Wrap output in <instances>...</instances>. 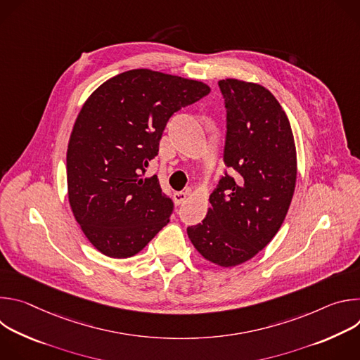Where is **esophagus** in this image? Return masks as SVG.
<instances>
[{"label":"esophagus","mask_w":360,"mask_h":360,"mask_svg":"<svg viewBox=\"0 0 360 360\" xmlns=\"http://www.w3.org/2000/svg\"><path fill=\"white\" fill-rule=\"evenodd\" d=\"M188 196H189V193H188V192H175V193H174L175 203H176V205L184 203V202L186 200V198H188Z\"/></svg>","instance_id":"esophagus-1"}]
</instances>
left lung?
<instances>
[{"label": "left lung", "mask_w": 360, "mask_h": 360, "mask_svg": "<svg viewBox=\"0 0 360 360\" xmlns=\"http://www.w3.org/2000/svg\"><path fill=\"white\" fill-rule=\"evenodd\" d=\"M226 108L225 174L205 219L186 229L205 259L231 268L261 252L278 233L296 185V148L278 99L259 84L221 79Z\"/></svg>", "instance_id": "1"}]
</instances>
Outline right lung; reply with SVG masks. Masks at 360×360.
<instances>
[{"instance_id": "add662e5", "label": "right lung", "mask_w": 360, "mask_h": 360, "mask_svg": "<svg viewBox=\"0 0 360 360\" xmlns=\"http://www.w3.org/2000/svg\"><path fill=\"white\" fill-rule=\"evenodd\" d=\"M210 92L200 81L141 68L112 77L85 101L67 149L68 200L101 253L129 258L169 222L172 200L157 175H142L169 118Z\"/></svg>"}]
</instances>
